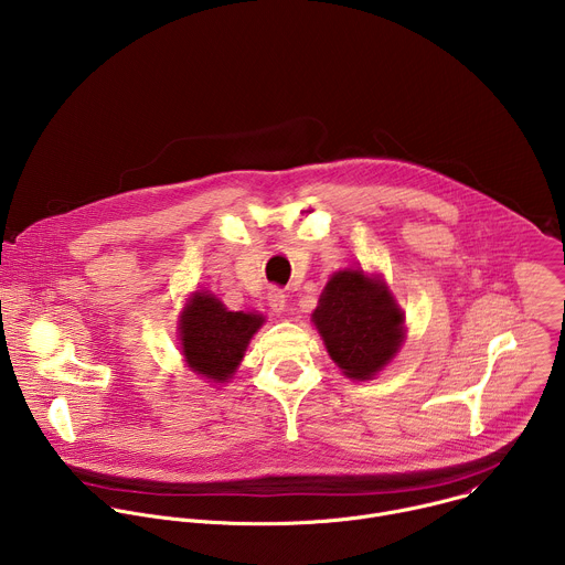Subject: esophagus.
Returning <instances> with one entry per match:
<instances>
[{
    "label": "esophagus",
    "instance_id": "esophagus-1",
    "mask_svg": "<svg viewBox=\"0 0 565 565\" xmlns=\"http://www.w3.org/2000/svg\"><path fill=\"white\" fill-rule=\"evenodd\" d=\"M268 303H270V308H273L275 312H284V310H286V295H284V290L273 288V290L268 292Z\"/></svg>",
    "mask_w": 565,
    "mask_h": 565
}]
</instances>
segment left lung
<instances>
[{"instance_id": "1", "label": "left lung", "mask_w": 565, "mask_h": 565, "mask_svg": "<svg viewBox=\"0 0 565 565\" xmlns=\"http://www.w3.org/2000/svg\"><path fill=\"white\" fill-rule=\"evenodd\" d=\"M312 321L351 380H371L405 342V312L382 279L362 270L347 268L329 279Z\"/></svg>"}]
</instances>
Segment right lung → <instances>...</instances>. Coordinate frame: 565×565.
<instances>
[{
    "mask_svg": "<svg viewBox=\"0 0 565 565\" xmlns=\"http://www.w3.org/2000/svg\"><path fill=\"white\" fill-rule=\"evenodd\" d=\"M262 324L264 315L259 312H234L214 295L194 292L179 319L185 364L210 382H227Z\"/></svg>",
    "mask_w": 565,
    "mask_h": 565,
    "instance_id": "right-lung-1",
    "label": "right lung"
}]
</instances>
